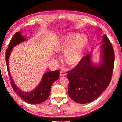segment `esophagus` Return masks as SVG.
I'll list each match as a JSON object with an SVG mask.
<instances>
[{
	"instance_id": "34e87169",
	"label": "esophagus",
	"mask_w": 122,
	"mask_h": 122,
	"mask_svg": "<svg viewBox=\"0 0 122 122\" xmlns=\"http://www.w3.org/2000/svg\"><path fill=\"white\" fill-rule=\"evenodd\" d=\"M60 75L61 76H65L66 75V74L64 71H61Z\"/></svg>"
}]
</instances>
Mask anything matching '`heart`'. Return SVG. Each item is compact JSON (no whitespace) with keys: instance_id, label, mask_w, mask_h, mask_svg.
<instances>
[{"instance_id":"b5f03b06","label":"heart","mask_w":122,"mask_h":122,"mask_svg":"<svg viewBox=\"0 0 122 122\" xmlns=\"http://www.w3.org/2000/svg\"><path fill=\"white\" fill-rule=\"evenodd\" d=\"M88 43L85 36L77 33H71L62 38L57 47V50L65 53V62L70 66H75L81 60L83 54Z\"/></svg>"}]
</instances>
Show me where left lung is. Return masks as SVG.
I'll return each instance as SVG.
<instances>
[{
    "label": "left lung",
    "mask_w": 122,
    "mask_h": 122,
    "mask_svg": "<svg viewBox=\"0 0 122 122\" xmlns=\"http://www.w3.org/2000/svg\"><path fill=\"white\" fill-rule=\"evenodd\" d=\"M103 38L100 65L96 67L92 64L90 53L67 72L69 96L80 104L90 103L98 98L111 81L114 62L113 47L107 36L104 35Z\"/></svg>",
    "instance_id": "1"
}]
</instances>
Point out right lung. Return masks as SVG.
<instances>
[{
  "instance_id": "1",
  "label": "right lung",
  "mask_w": 122,
  "mask_h": 122,
  "mask_svg": "<svg viewBox=\"0 0 122 122\" xmlns=\"http://www.w3.org/2000/svg\"><path fill=\"white\" fill-rule=\"evenodd\" d=\"M25 40L26 39L21 35V33L19 32H16L11 39L5 53L7 69L10 79V84L14 92H15L23 100L28 103L33 104H40L46 100L49 97L51 86L55 81L58 79L60 71L58 70H55V71L46 73L44 75L41 82L39 84L38 87L31 92L25 93L17 87L13 81L9 71L8 64L9 57L11 51H12L13 47Z\"/></svg>"
}]
</instances>
